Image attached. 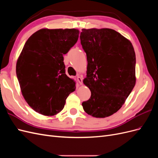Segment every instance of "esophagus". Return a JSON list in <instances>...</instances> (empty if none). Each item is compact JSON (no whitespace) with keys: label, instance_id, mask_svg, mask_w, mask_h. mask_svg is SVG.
<instances>
[{"label":"esophagus","instance_id":"obj_1","mask_svg":"<svg viewBox=\"0 0 158 158\" xmlns=\"http://www.w3.org/2000/svg\"><path fill=\"white\" fill-rule=\"evenodd\" d=\"M77 81L80 84H82L83 81H82V77H81V76H77Z\"/></svg>","mask_w":158,"mask_h":158}]
</instances>
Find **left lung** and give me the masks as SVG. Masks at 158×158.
<instances>
[{"label": "left lung", "mask_w": 158, "mask_h": 158, "mask_svg": "<svg viewBox=\"0 0 158 158\" xmlns=\"http://www.w3.org/2000/svg\"><path fill=\"white\" fill-rule=\"evenodd\" d=\"M80 43L88 66L84 83L91 97L82 102L85 113L104 118L116 113L136 83V55L130 41L109 28L82 29Z\"/></svg>", "instance_id": "1"}]
</instances>
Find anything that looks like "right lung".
Segmentation results:
<instances>
[{
    "mask_svg": "<svg viewBox=\"0 0 158 158\" xmlns=\"http://www.w3.org/2000/svg\"><path fill=\"white\" fill-rule=\"evenodd\" d=\"M76 29H42L31 35L16 63L23 98L35 111L52 116L61 111L75 82L65 73L63 55L78 39Z\"/></svg>",
    "mask_w": 158,
    "mask_h": 158,
    "instance_id": "1",
    "label": "right lung"
}]
</instances>
